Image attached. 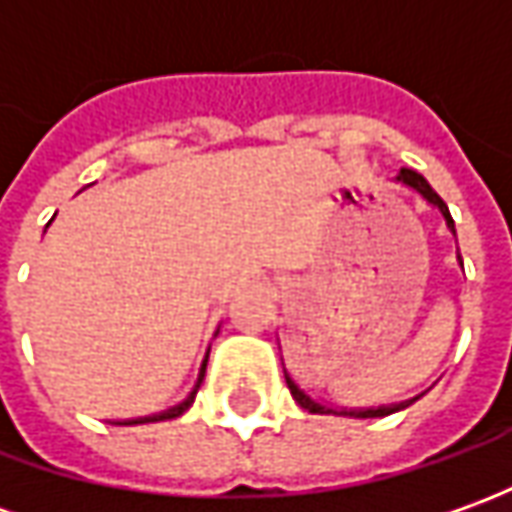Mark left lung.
<instances>
[{"label": "left lung", "mask_w": 512, "mask_h": 512, "mask_svg": "<svg viewBox=\"0 0 512 512\" xmlns=\"http://www.w3.org/2000/svg\"><path fill=\"white\" fill-rule=\"evenodd\" d=\"M397 180L400 183H406L408 188H414V191H420L425 200L431 202V205H437L442 211V216H445V222H448V228H451V233L454 231V219H451V214H448V205L442 202V197L431 188V185L425 183L423 174H417V171H411V168H400V174H397ZM459 264H462V259H459ZM284 380H287V389H290V394H293V400H296L298 406L307 408L310 414H349V417H386V414H394V411H400V408H406L403 403L400 406H383V408H355V411H338V408H327L321 406V403H315L310 394H304L301 389L296 386V380L284 372Z\"/></svg>", "instance_id": "8db88e82"}]
</instances>
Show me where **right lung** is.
Here are the masks:
<instances>
[{
  "label": "right lung",
  "mask_w": 512,
  "mask_h": 512,
  "mask_svg": "<svg viewBox=\"0 0 512 512\" xmlns=\"http://www.w3.org/2000/svg\"><path fill=\"white\" fill-rule=\"evenodd\" d=\"M205 363H208V360H202V369H200V377H197V386H194V392L188 394V397H185V400H183V403H180V406L168 408V411H163V414H154V417H140V420H126V423H120V425L157 423V420H174V417H180V414H183L185 408H188V406H191V403H194V397H197V392H200V386H202V377H205Z\"/></svg>",
  "instance_id": "obj_1"
}]
</instances>
